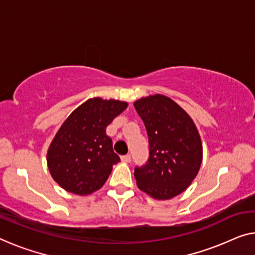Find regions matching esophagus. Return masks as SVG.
I'll list each match as a JSON object with an SVG mask.
<instances>
[{
  "mask_svg": "<svg viewBox=\"0 0 255 255\" xmlns=\"http://www.w3.org/2000/svg\"><path fill=\"white\" fill-rule=\"evenodd\" d=\"M121 160L125 161V162H130V160H131L130 154H125V155H123V157H121Z\"/></svg>",
  "mask_w": 255,
  "mask_h": 255,
  "instance_id": "obj_1",
  "label": "esophagus"
}]
</instances>
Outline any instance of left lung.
Returning a JSON list of instances; mask_svg holds the SVG:
<instances>
[{"label":"left lung","mask_w":255,"mask_h":255,"mask_svg":"<svg viewBox=\"0 0 255 255\" xmlns=\"http://www.w3.org/2000/svg\"><path fill=\"white\" fill-rule=\"evenodd\" d=\"M149 137V158L136 166L137 187L155 199L180 195L200 168L203 146L198 130L183 109L164 95L134 103Z\"/></svg>","instance_id":"left-lung-1"}]
</instances>
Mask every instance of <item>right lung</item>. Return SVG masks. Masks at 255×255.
<instances>
[{
  "label": "right lung",
  "instance_id": "right-lung-1",
  "mask_svg": "<svg viewBox=\"0 0 255 255\" xmlns=\"http://www.w3.org/2000/svg\"><path fill=\"white\" fill-rule=\"evenodd\" d=\"M127 103L93 98L68 116L49 147L51 176L63 189L89 195L101 189L120 161L106 127L125 111Z\"/></svg>",
  "mask_w": 255,
  "mask_h": 255
}]
</instances>
